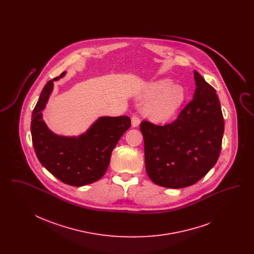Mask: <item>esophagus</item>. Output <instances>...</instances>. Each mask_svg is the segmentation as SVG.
Instances as JSON below:
<instances>
[{"label":"esophagus","mask_w":254,"mask_h":254,"mask_svg":"<svg viewBox=\"0 0 254 254\" xmlns=\"http://www.w3.org/2000/svg\"><path fill=\"white\" fill-rule=\"evenodd\" d=\"M140 118L137 115H133L131 117V125L133 127H137L140 125Z\"/></svg>","instance_id":"34e87169"}]
</instances>
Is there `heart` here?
<instances>
[{
	"label": "heart",
	"mask_w": 254,
	"mask_h": 254,
	"mask_svg": "<svg viewBox=\"0 0 254 254\" xmlns=\"http://www.w3.org/2000/svg\"><path fill=\"white\" fill-rule=\"evenodd\" d=\"M143 97L149 98L144 106V114L155 122H166L181 109L187 99L183 85L172 84L169 79H160L147 85Z\"/></svg>",
	"instance_id": "heart-1"
}]
</instances>
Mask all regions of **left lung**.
I'll return each instance as SVG.
<instances>
[{
  "label": "left lung",
  "mask_w": 254,
  "mask_h": 254,
  "mask_svg": "<svg viewBox=\"0 0 254 254\" xmlns=\"http://www.w3.org/2000/svg\"><path fill=\"white\" fill-rule=\"evenodd\" d=\"M193 72V99L175 121L140 125L146 173L164 188L182 189L197 183L214 167L221 151L225 124L216 90Z\"/></svg>",
  "instance_id": "1"
}]
</instances>
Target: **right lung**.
<instances>
[{"label":"right lung","mask_w":254,"mask_h":254,"mask_svg":"<svg viewBox=\"0 0 254 254\" xmlns=\"http://www.w3.org/2000/svg\"><path fill=\"white\" fill-rule=\"evenodd\" d=\"M48 82L42 90L31 117L32 143L40 163L60 181L82 187L101 179L109 168L111 152L123 134L130 127L128 116L98 118L79 136H61L51 131L43 119L54 82Z\"/></svg>","instance_id":"obj_1"}]
</instances>
